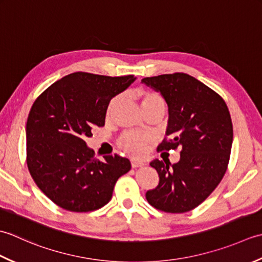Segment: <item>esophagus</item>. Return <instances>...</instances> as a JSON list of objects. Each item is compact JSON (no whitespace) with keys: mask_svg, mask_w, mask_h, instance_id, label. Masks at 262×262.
I'll use <instances>...</instances> for the list:
<instances>
[{"mask_svg":"<svg viewBox=\"0 0 262 262\" xmlns=\"http://www.w3.org/2000/svg\"><path fill=\"white\" fill-rule=\"evenodd\" d=\"M131 166H132V168L140 167V166H142V163L137 161V159H132V161H131Z\"/></svg>","mask_w":262,"mask_h":262,"instance_id":"obj_1","label":"esophagus"}]
</instances>
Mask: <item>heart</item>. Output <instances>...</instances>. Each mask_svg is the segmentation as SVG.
Returning a JSON list of instances; mask_svg holds the SVG:
<instances>
[{
  "instance_id": "b5f03b06",
  "label": "heart",
  "mask_w": 262,
  "mask_h": 262,
  "mask_svg": "<svg viewBox=\"0 0 262 262\" xmlns=\"http://www.w3.org/2000/svg\"><path fill=\"white\" fill-rule=\"evenodd\" d=\"M137 96H138V99L140 100L142 110L154 105H161L165 108V101L162 96L157 93L151 92V90H147V89H139ZM117 100H119L117 98L112 99L107 110L108 114L114 110V107L117 104ZM149 142H150V139L145 135H138V133L127 132V133H124V135L120 138L119 145L125 152L131 155V156L140 157L147 151Z\"/></svg>"
}]
</instances>
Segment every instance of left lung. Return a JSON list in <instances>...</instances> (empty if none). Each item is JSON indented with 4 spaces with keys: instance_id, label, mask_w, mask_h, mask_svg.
Listing matches in <instances>:
<instances>
[{
    "instance_id": "8db88e82",
    "label": "left lung",
    "mask_w": 262,
    "mask_h": 262,
    "mask_svg": "<svg viewBox=\"0 0 262 262\" xmlns=\"http://www.w3.org/2000/svg\"><path fill=\"white\" fill-rule=\"evenodd\" d=\"M142 83L161 93L168 106L169 138L158 150L181 149L180 161L154 159L159 183L146 192L158 210L186 212L198 207L220 184L227 169L233 125L227 105L212 89L186 73L143 78Z\"/></svg>"
}]
</instances>
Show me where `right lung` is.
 Wrapping results in <instances>:
<instances>
[{"mask_svg":"<svg viewBox=\"0 0 262 262\" xmlns=\"http://www.w3.org/2000/svg\"><path fill=\"white\" fill-rule=\"evenodd\" d=\"M137 78L74 72L42 93L26 125L27 165L37 186L69 211L99 209L111 200L120 176L131 169L127 158H94L86 143L93 127L105 124L111 99Z\"/></svg>","mask_w":262,"mask_h":262,"instance_id":"add662e5","label":"right lung"}]
</instances>
